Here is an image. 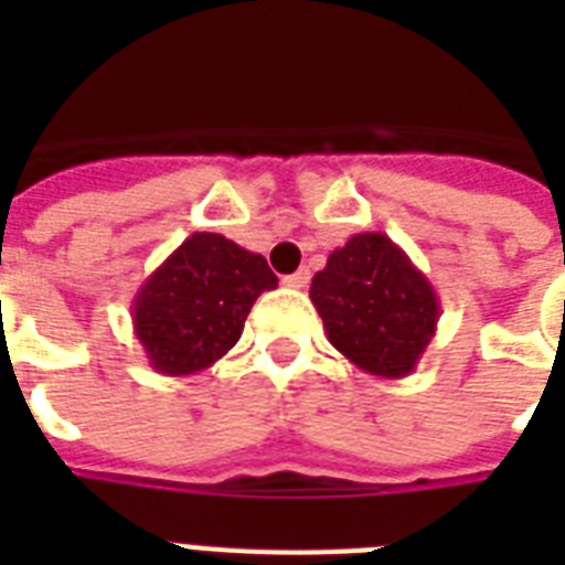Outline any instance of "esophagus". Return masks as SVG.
Here are the masks:
<instances>
[{
	"mask_svg": "<svg viewBox=\"0 0 565 565\" xmlns=\"http://www.w3.org/2000/svg\"><path fill=\"white\" fill-rule=\"evenodd\" d=\"M308 281H310L308 269H299V273H292V275H287V278H284V284H287V287H292V290H301V287H308Z\"/></svg>",
	"mask_w": 565,
	"mask_h": 565,
	"instance_id": "34e87169",
	"label": "esophagus"
}]
</instances>
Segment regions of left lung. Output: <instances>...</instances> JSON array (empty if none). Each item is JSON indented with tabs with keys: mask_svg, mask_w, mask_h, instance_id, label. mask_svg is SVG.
Listing matches in <instances>:
<instances>
[{
	"mask_svg": "<svg viewBox=\"0 0 565 565\" xmlns=\"http://www.w3.org/2000/svg\"><path fill=\"white\" fill-rule=\"evenodd\" d=\"M310 301L328 343L358 370L390 381L411 375L437 334L434 284L381 231L354 234L334 248L313 275Z\"/></svg>",
	"mask_w": 565,
	"mask_h": 565,
	"instance_id": "8db88e82",
	"label": "left lung"
}]
</instances>
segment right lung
Instances as JSON below:
<instances>
[{"label":"right lung","mask_w":565,"mask_h":565,"mask_svg":"<svg viewBox=\"0 0 565 565\" xmlns=\"http://www.w3.org/2000/svg\"><path fill=\"white\" fill-rule=\"evenodd\" d=\"M278 278L264 255L195 231L154 269L131 301L135 334L161 375H195L228 354L260 292Z\"/></svg>","instance_id":"right-lung-1"}]
</instances>
